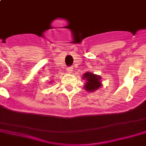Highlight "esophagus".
Masks as SVG:
<instances>
[{
	"label": "esophagus",
	"mask_w": 146,
	"mask_h": 146,
	"mask_svg": "<svg viewBox=\"0 0 146 146\" xmlns=\"http://www.w3.org/2000/svg\"><path fill=\"white\" fill-rule=\"evenodd\" d=\"M72 71H73L72 67H68V68H67V72H68V73H72Z\"/></svg>",
	"instance_id": "obj_1"
}]
</instances>
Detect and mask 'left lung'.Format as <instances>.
Masks as SVG:
<instances>
[{
    "instance_id": "8db88e82",
    "label": "left lung",
    "mask_w": 146,
    "mask_h": 146,
    "mask_svg": "<svg viewBox=\"0 0 146 146\" xmlns=\"http://www.w3.org/2000/svg\"><path fill=\"white\" fill-rule=\"evenodd\" d=\"M82 78L86 81V84L84 85V88L87 92H94L102 86L101 76L97 75L91 72H86L84 73Z\"/></svg>"
}]
</instances>
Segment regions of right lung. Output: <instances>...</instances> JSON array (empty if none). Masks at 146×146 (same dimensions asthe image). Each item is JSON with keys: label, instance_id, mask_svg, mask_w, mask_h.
Instances as JSON below:
<instances>
[{"label": "right lung", "instance_id": "right-lung-1", "mask_svg": "<svg viewBox=\"0 0 146 146\" xmlns=\"http://www.w3.org/2000/svg\"><path fill=\"white\" fill-rule=\"evenodd\" d=\"M50 83H51V81H50Z\"/></svg>", "mask_w": 146, "mask_h": 146}]
</instances>
